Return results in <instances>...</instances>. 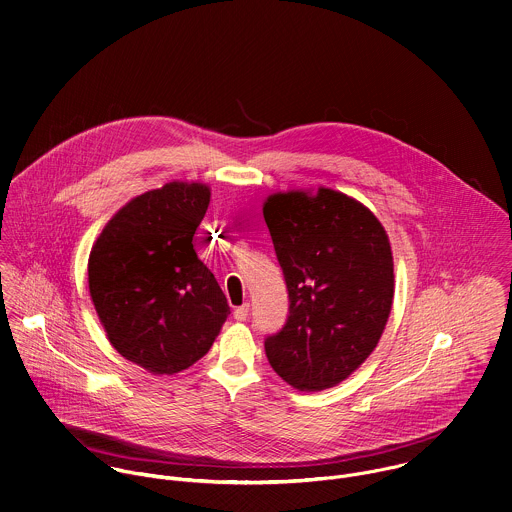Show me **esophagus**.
I'll list each match as a JSON object with an SVG mask.
<instances>
[{
    "mask_svg": "<svg viewBox=\"0 0 512 512\" xmlns=\"http://www.w3.org/2000/svg\"><path fill=\"white\" fill-rule=\"evenodd\" d=\"M233 316H235V320H239V322L247 320V316H249V305H241V307L235 308V310H233Z\"/></svg>",
    "mask_w": 512,
    "mask_h": 512,
    "instance_id": "esophagus-1",
    "label": "esophagus"
}]
</instances>
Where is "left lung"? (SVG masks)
<instances>
[{
    "instance_id": "obj_1",
    "label": "left lung",
    "mask_w": 512,
    "mask_h": 512,
    "mask_svg": "<svg viewBox=\"0 0 512 512\" xmlns=\"http://www.w3.org/2000/svg\"><path fill=\"white\" fill-rule=\"evenodd\" d=\"M289 289V318L265 340L273 370L299 392L334 388L374 352L394 303V257L380 219L318 186L263 202Z\"/></svg>"
}]
</instances>
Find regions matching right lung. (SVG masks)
I'll return each mask as SVG.
<instances>
[{
  "label": "right lung",
  "instance_id": "obj_1",
  "mask_svg": "<svg viewBox=\"0 0 512 512\" xmlns=\"http://www.w3.org/2000/svg\"><path fill=\"white\" fill-rule=\"evenodd\" d=\"M211 188L174 180L122 205L89 255V293L108 342L154 376L194 366L229 305L194 251Z\"/></svg>",
  "mask_w": 512,
  "mask_h": 512
}]
</instances>
